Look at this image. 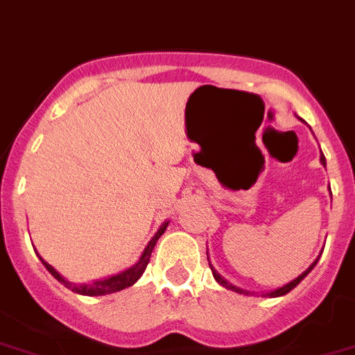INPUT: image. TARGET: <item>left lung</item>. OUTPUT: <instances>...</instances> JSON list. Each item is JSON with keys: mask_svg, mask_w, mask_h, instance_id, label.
<instances>
[{"mask_svg": "<svg viewBox=\"0 0 355 355\" xmlns=\"http://www.w3.org/2000/svg\"><path fill=\"white\" fill-rule=\"evenodd\" d=\"M321 163H323V165L327 166V159H324V156H323V154H321ZM207 257H209V254H207ZM318 259H319V257H318ZM318 259H315V261L312 263V265H310L309 268H306V270H304L303 274H301V276H297V277H295L294 281H290V283H286L285 286H281V288H276V290H274V292H268V294H266V295H270V297H279V295H285V294H288L290 290H292V288H295V286L300 285L301 281L304 279V277L309 276V272L312 270V268H314V266H315V263H318ZM210 270H212V274H214V279L218 281V283H219V285H221V286H225V288H228V290H234V292H239V294H248V292H245V290L237 288V286L230 285V283H228L227 279H223V277L219 276L218 272L214 270V268H212V265H210Z\"/></svg>", "mask_w": 355, "mask_h": 355, "instance_id": "8db88e82", "label": "left lung"}]
</instances>
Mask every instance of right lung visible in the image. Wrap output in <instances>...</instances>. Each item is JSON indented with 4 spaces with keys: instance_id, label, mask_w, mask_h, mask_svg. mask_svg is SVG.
Here are the masks:
<instances>
[{
    "instance_id": "obj_1",
    "label": "right lung",
    "mask_w": 355,
    "mask_h": 355,
    "mask_svg": "<svg viewBox=\"0 0 355 355\" xmlns=\"http://www.w3.org/2000/svg\"><path fill=\"white\" fill-rule=\"evenodd\" d=\"M166 227H168V221H165V223L161 225L159 230L156 232V236L152 237L150 241H148V245H146V248L143 250L141 257H139V261L136 263L134 266H130L128 270L125 272H119V274H116V276H110L107 277V279H99V281H94V283H85V285H74V283H70V281H67L65 277L61 276V274H58V270H54V266H51L46 261H43L41 259V263L45 265V268L49 272H51L52 276L55 277V279L60 281V283H63V285L67 286V288H70L72 292H76V294H81V295H105V294H112V292H119V290L127 288V286H132L134 283H136L139 277L143 276V272H145L146 265H148V261H150V254L152 250H154V247H156L157 239H159L161 236H163V232L166 230Z\"/></svg>"
}]
</instances>
